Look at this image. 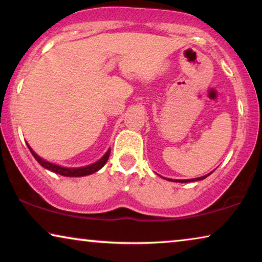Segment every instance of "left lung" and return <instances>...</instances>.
Returning <instances> with one entry per match:
<instances>
[{
	"instance_id": "left-lung-1",
	"label": "left lung",
	"mask_w": 262,
	"mask_h": 262,
	"mask_svg": "<svg viewBox=\"0 0 262 262\" xmlns=\"http://www.w3.org/2000/svg\"><path fill=\"white\" fill-rule=\"evenodd\" d=\"M211 174V173H210ZM210 174L207 175H204V177H200V178H195V179H189V180H171V179H167V180L169 181H173V182H193V181H199V180H204L206 177H209Z\"/></svg>"
}]
</instances>
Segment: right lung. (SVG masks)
<instances>
[{"label":"right lung","mask_w":262,"mask_h":262,"mask_svg":"<svg viewBox=\"0 0 262 262\" xmlns=\"http://www.w3.org/2000/svg\"><path fill=\"white\" fill-rule=\"evenodd\" d=\"M28 149H30V151L32 152V155L34 156V159L38 161L39 164L42 166L46 169L53 171V173H57L59 175H63V177H84V175H89V174H93L95 173V171H98L99 169H101V168L105 166V163L107 162V160H108L110 157V154H111V149L107 150V152L103 155L101 159L99 161H96L95 163L93 164H89V166H85V167H80V168H67V167H62V166H58V164H53L51 162H48V161L42 160L40 156H38L37 154H35L33 150L31 149V146L27 144Z\"/></svg>","instance_id":"1"}]
</instances>
